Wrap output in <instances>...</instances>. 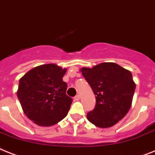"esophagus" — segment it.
I'll list each match as a JSON object with an SVG mask.
<instances>
[{"label": "esophagus", "mask_w": 155, "mask_h": 155, "mask_svg": "<svg viewBox=\"0 0 155 155\" xmlns=\"http://www.w3.org/2000/svg\"><path fill=\"white\" fill-rule=\"evenodd\" d=\"M74 100H75V101H79V100H80V95H79V94L75 95V97H74Z\"/></svg>", "instance_id": "34e87169"}]
</instances>
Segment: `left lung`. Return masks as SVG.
Wrapping results in <instances>:
<instances>
[{
  "instance_id": "left-lung-1",
  "label": "left lung",
  "mask_w": 155,
  "mask_h": 155,
  "mask_svg": "<svg viewBox=\"0 0 155 155\" xmlns=\"http://www.w3.org/2000/svg\"><path fill=\"white\" fill-rule=\"evenodd\" d=\"M81 72L96 98L87 120L98 128H110L124 117L132 105L136 84L131 71L117 64L102 63L92 68H82Z\"/></svg>"
}]
</instances>
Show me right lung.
Instances as JSON below:
<instances>
[{"label": "right lung", "mask_w": 155, "mask_h": 155, "mask_svg": "<svg viewBox=\"0 0 155 155\" xmlns=\"http://www.w3.org/2000/svg\"><path fill=\"white\" fill-rule=\"evenodd\" d=\"M67 70L55 64L38 66L19 80L17 91L22 109L40 126L56 124L65 117L72 102L63 81Z\"/></svg>", "instance_id": "obj_1"}]
</instances>
